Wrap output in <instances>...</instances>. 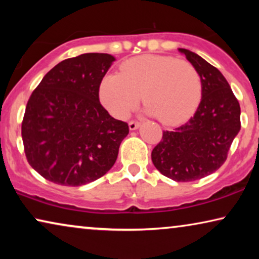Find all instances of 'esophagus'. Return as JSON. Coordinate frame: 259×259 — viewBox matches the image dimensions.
<instances>
[{"label": "esophagus", "instance_id": "1", "mask_svg": "<svg viewBox=\"0 0 259 259\" xmlns=\"http://www.w3.org/2000/svg\"><path fill=\"white\" fill-rule=\"evenodd\" d=\"M128 126H130V130H131V131H134V130L139 128V127H140V122H138V121H130Z\"/></svg>", "mask_w": 259, "mask_h": 259}]
</instances>
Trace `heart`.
Masks as SVG:
<instances>
[{"label": "heart", "instance_id": "heart-1", "mask_svg": "<svg viewBox=\"0 0 259 259\" xmlns=\"http://www.w3.org/2000/svg\"><path fill=\"white\" fill-rule=\"evenodd\" d=\"M141 97L148 114L157 115L166 125H177L189 118L199 104L200 75L187 61L141 55L123 62L120 74L105 75L99 86L102 106L118 119H125Z\"/></svg>", "mask_w": 259, "mask_h": 259}]
</instances>
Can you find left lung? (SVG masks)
<instances>
[{
    "label": "left lung",
    "mask_w": 259,
    "mask_h": 259,
    "mask_svg": "<svg viewBox=\"0 0 259 259\" xmlns=\"http://www.w3.org/2000/svg\"><path fill=\"white\" fill-rule=\"evenodd\" d=\"M178 51L199 73L201 100L189 121L175 131H164L151 157L161 175L175 182H193L225 162L240 130V106L215 67L189 49Z\"/></svg>",
    "instance_id": "obj_1"
}]
</instances>
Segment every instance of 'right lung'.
Instances as JSON below:
<instances>
[{
    "instance_id": "obj_1",
    "label": "right lung",
    "mask_w": 259,
    "mask_h": 259,
    "mask_svg": "<svg viewBox=\"0 0 259 259\" xmlns=\"http://www.w3.org/2000/svg\"><path fill=\"white\" fill-rule=\"evenodd\" d=\"M114 56L87 53L63 60L28 100L22 140L29 165L49 182L81 186L106 175L128 125L99 101V86Z\"/></svg>"
}]
</instances>
